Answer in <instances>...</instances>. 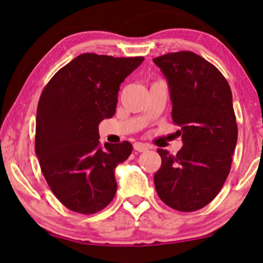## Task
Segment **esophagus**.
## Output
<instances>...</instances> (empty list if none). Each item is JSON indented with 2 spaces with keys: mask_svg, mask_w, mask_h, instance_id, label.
Segmentation results:
<instances>
[{
  "mask_svg": "<svg viewBox=\"0 0 263 263\" xmlns=\"http://www.w3.org/2000/svg\"><path fill=\"white\" fill-rule=\"evenodd\" d=\"M134 149L138 151V152H146V151H148V146H147L146 143H142V142H135Z\"/></svg>",
  "mask_w": 263,
  "mask_h": 263,
  "instance_id": "1",
  "label": "esophagus"
}]
</instances>
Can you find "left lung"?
<instances>
[{
    "instance_id": "1",
    "label": "left lung",
    "mask_w": 263,
    "mask_h": 263,
    "mask_svg": "<svg viewBox=\"0 0 263 263\" xmlns=\"http://www.w3.org/2000/svg\"><path fill=\"white\" fill-rule=\"evenodd\" d=\"M153 62L167 79L172 120L183 140L175 156L157 149L161 166L154 185L168 207L195 212L218 195L231 170L238 135L231 88L218 68L195 52H170Z\"/></svg>"
}]
</instances>
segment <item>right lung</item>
Returning a JSON list of instances; mask_svg holds the SVG:
<instances>
[{
    "mask_svg": "<svg viewBox=\"0 0 263 263\" xmlns=\"http://www.w3.org/2000/svg\"><path fill=\"white\" fill-rule=\"evenodd\" d=\"M145 57L86 52L61 68L43 89L35 118V154L61 203L95 214L117 190L115 167L130 156V142L99 141L98 125L115 115L120 85Z\"/></svg>",
    "mask_w": 263,
    "mask_h": 263,
    "instance_id": "add662e5",
    "label": "right lung"
}]
</instances>
